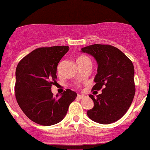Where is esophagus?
Masks as SVG:
<instances>
[{
    "mask_svg": "<svg viewBox=\"0 0 150 150\" xmlns=\"http://www.w3.org/2000/svg\"><path fill=\"white\" fill-rule=\"evenodd\" d=\"M78 98H79V99H81L83 98H85V96H84V95H81V94H78Z\"/></svg>",
    "mask_w": 150,
    "mask_h": 150,
    "instance_id": "esophagus-1",
    "label": "esophagus"
}]
</instances>
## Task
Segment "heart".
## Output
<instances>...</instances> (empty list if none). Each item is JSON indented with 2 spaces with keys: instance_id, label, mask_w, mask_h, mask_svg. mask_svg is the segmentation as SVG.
<instances>
[{
  "instance_id": "obj_1",
  "label": "heart",
  "mask_w": 150,
  "mask_h": 150,
  "mask_svg": "<svg viewBox=\"0 0 150 150\" xmlns=\"http://www.w3.org/2000/svg\"><path fill=\"white\" fill-rule=\"evenodd\" d=\"M86 62H89L91 63V60L88 56H84V55H81V56H79L77 59V63L79 64H83L86 63Z\"/></svg>"
}]
</instances>
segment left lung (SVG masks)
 Returning <instances> with one entry per match:
<instances>
[{
  "mask_svg": "<svg viewBox=\"0 0 150 150\" xmlns=\"http://www.w3.org/2000/svg\"><path fill=\"white\" fill-rule=\"evenodd\" d=\"M81 52L96 59L98 73L92 91L101 89L96 98L89 95L94 105L87 114L99 124L114 123L126 114L135 95L133 62L119 49L110 45L94 44L82 48Z\"/></svg>",
  "mask_w": 150,
  "mask_h": 150,
  "instance_id": "1",
  "label": "left lung"
}]
</instances>
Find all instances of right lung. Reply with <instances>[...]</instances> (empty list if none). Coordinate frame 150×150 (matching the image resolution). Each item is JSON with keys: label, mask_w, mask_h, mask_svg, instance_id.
<instances>
[{"label": "right lung", "mask_w": 150, "mask_h": 150, "mask_svg": "<svg viewBox=\"0 0 150 150\" xmlns=\"http://www.w3.org/2000/svg\"><path fill=\"white\" fill-rule=\"evenodd\" d=\"M69 46L38 48L20 61L16 69L15 96L29 119L42 126L59 123L77 94L66 89L61 97L51 91L56 82L57 65Z\"/></svg>", "instance_id": "right-lung-1"}]
</instances>
